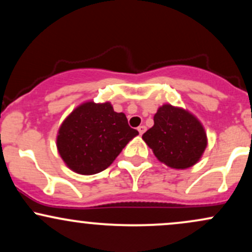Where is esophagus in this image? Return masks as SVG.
I'll list each match as a JSON object with an SVG mask.
<instances>
[{"instance_id":"esophagus-1","label":"esophagus","mask_w":252,"mask_h":252,"mask_svg":"<svg viewBox=\"0 0 252 252\" xmlns=\"http://www.w3.org/2000/svg\"><path fill=\"white\" fill-rule=\"evenodd\" d=\"M137 130H138V132H140V135H142L143 132L146 131V126H138V128H137Z\"/></svg>"}]
</instances>
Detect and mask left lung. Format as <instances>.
Instances as JSON below:
<instances>
[{"instance_id": "left-lung-1", "label": "left lung", "mask_w": 252, "mask_h": 252, "mask_svg": "<svg viewBox=\"0 0 252 252\" xmlns=\"http://www.w3.org/2000/svg\"><path fill=\"white\" fill-rule=\"evenodd\" d=\"M160 162L174 169L194 166L207 147L204 126L189 110L163 104L154 115V126L142 135Z\"/></svg>"}]
</instances>
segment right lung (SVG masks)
<instances>
[{"label":"right lung","mask_w":252,"mask_h":252,"mask_svg":"<svg viewBox=\"0 0 252 252\" xmlns=\"http://www.w3.org/2000/svg\"><path fill=\"white\" fill-rule=\"evenodd\" d=\"M137 135L126 115L114 111L111 103L88 100L63 120L58 130L57 148L71 170L92 175L108 168Z\"/></svg>","instance_id":"add662e5"}]
</instances>
